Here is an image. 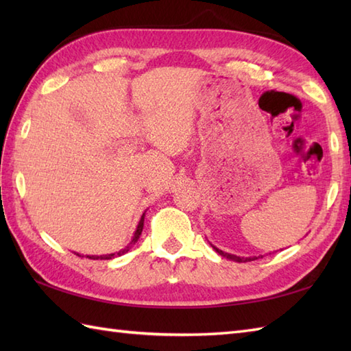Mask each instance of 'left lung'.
Returning <instances> with one entry per match:
<instances>
[{"label": "left lung", "mask_w": 351, "mask_h": 351, "mask_svg": "<svg viewBox=\"0 0 351 351\" xmlns=\"http://www.w3.org/2000/svg\"><path fill=\"white\" fill-rule=\"evenodd\" d=\"M215 249V252L217 253H220V255H223V256H226V258H229V259H234V261H237V263H249V261H253V259H258V258H240V256H235V255H229V253H225V252H221V250H219L217 247H214Z\"/></svg>", "instance_id": "1"}]
</instances>
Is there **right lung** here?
I'll list each match as a JSON object with an SVG mask.
<instances>
[{
  "instance_id": "obj_1",
  "label": "right lung",
  "mask_w": 351,
  "mask_h": 351,
  "mask_svg": "<svg viewBox=\"0 0 351 351\" xmlns=\"http://www.w3.org/2000/svg\"><path fill=\"white\" fill-rule=\"evenodd\" d=\"M143 221H145V214L141 215V219H140V221H138V226H137V229H136V234H134L132 241L130 243V245H126V247H125L123 250L117 252V253H116L117 256L123 255V253H126V252H128V250L131 249V245H132V244H136V243H137V240H138L140 235H141V230H143ZM77 255H78V253H77ZM116 255H114V253H111V255H102V256H86V258H88V259H111V258H114ZM78 256H80V255H78Z\"/></svg>"
}]
</instances>
